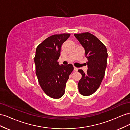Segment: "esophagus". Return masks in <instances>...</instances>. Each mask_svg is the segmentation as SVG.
I'll return each mask as SVG.
<instances>
[{
	"label": "esophagus",
	"instance_id": "obj_1",
	"mask_svg": "<svg viewBox=\"0 0 130 130\" xmlns=\"http://www.w3.org/2000/svg\"><path fill=\"white\" fill-rule=\"evenodd\" d=\"M74 70L75 71H77L78 70V68L76 67H74Z\"/></svg>",
	"mask_w": 130,
	"mask_h": 130
}]
</instances>
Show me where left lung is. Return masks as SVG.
Wrapping results in <instances>:
<instances>
[{
	"label": "left lung",
	"mask_w": 130,
	"mask_h": 130,
	"mask_svg": "<svg viewBox=\"0 0 130 130\" xmlns=\"http://www.w3.org/2000/svg\"><path fill=\"white\" fill-rule=\"evenodd\" d=\"M74 36L84 48L88 60L87 72L78 70L82 75L78 88L81 95L89 96L96 91L103 80L107 67V50L103 43L92 34H75Z\"/></svg>",
	"instance_id": "obj_1"
}]
</instances>
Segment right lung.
<instances>
[{"label":"right lung","instance_id":"1","mask_svg":"<svg viewBox=\"0 0 130 130\" xmlns=\"http://www.w3.org/2000/svg\"><path fill=\"white\" fill-rule=\"evenodd\" d=\"M70 35H53L43 41L36 50L34 62L38 82L46 95L54 99L64 95L66 82L74 69L71 64L60 65L57 62L61 46Z\"/></svg>","mask_w":130,"mask_h":130}]
</instances>
